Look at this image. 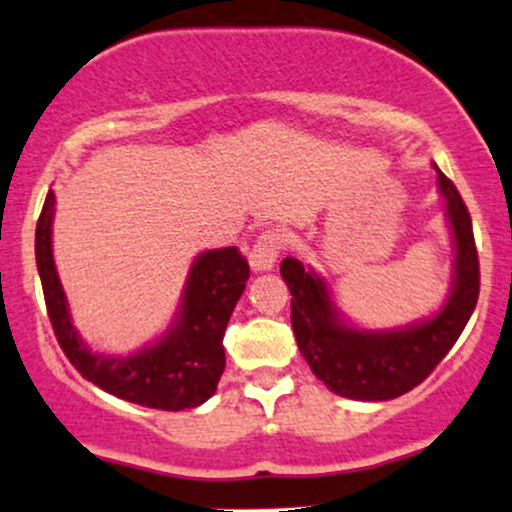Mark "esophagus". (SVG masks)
<instances>
[{
  "label": "esophagus",
  "mask_w": 512,
  "mask_h": 512,
  "mask_svg": "<svg viewBox=\"0 0 512 512\" xmlns=\"http://www.w3.org/2000/svg\"><path fill=\"white\" fill-rule=\"evenodd\" d=\"M288 245V234L281 229H267L257 236L255 245L250 250V264L252 269L257 271H267L276 264L278 255L286 250Z\"/></svg>",
  "instance_id": "esophagus-1"
}]
</instances>
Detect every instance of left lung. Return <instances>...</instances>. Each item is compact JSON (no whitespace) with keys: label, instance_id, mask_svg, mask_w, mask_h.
<instances>
[{"label":"left lung","instance_id":"8db88e82","mask_svg":"<svg viewBox=\"0 0 512 512\" xmlns=\"http://www.w3.org/2000/svg\"><path fill=\"white\" fill-rule=\"evenodd\" d=\"M435 170L454 229L456 274L449 300L432 319L387 333L359 331L340 319L326 281L316 271L304 269L295 257L281 262V276L293 295L290 321L297 347L316 378L340 397L383 401L413 390L449 354L475 312L480 260L472 219L454 181L437 165Z\"/></svg>","mask_w":512,"mask_h":512}]
</instances>
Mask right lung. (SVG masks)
Returning a JSON list of instances; mask_svg holds the SVG:
<instances>
[{
  "instance_id": "add662e5",
  "label": "right lung",
  "mask_w": 512,
  "mask_h": 512,
  "mask_svg": "<svg viewBox=\"0 0 512 512\" xmlns=\"http://www.w3.org/2000/svg\"><path fill=\"white\" fill-rule=\"evenodd\" d=\"M54 193H47L35 231V260L54 335L70 364L108 394L160 411H184L208 401L224 373V331L248 283L238 248L208 250L193 262L177 321L155 345L127 359L101 357L77 338L51 255Z\"/></svg>"
}]
</instances>
